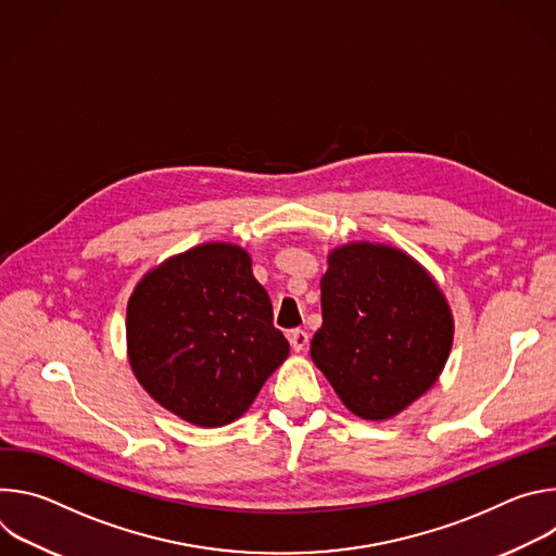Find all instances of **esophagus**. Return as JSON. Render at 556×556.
<instances>
[{
	"label": "esophagus",
	"instance_id": "esophagus-1",
	"mask_svg": "<svg viewBox=\"0 0 556 556\" xmlns=\"http://www.w3.org/2000/svg\"><path fill=\"white\" fill-rule=\"evenodd\" d=\"M288 341H290V348H292L294 352H303L305 345H307V332H303V330H290V332H288Z\"/></svg>",
	"mask_w": 556,
	"mask_h": 556
}]
</instances>
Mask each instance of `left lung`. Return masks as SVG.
<instances>
[{"label": "left lung", "mask_w": 556, "mask_h": 556, "mask_svg": "<svg viewBox=\"0 0 556 556\" xmlns=\"http://www.w3.org/2000/svg\"><path fill=\"white\" fill-rule=\"evenodd\" d=\"M324 326L309 343L341 403L389 420L433 387L453 345V314L435 279L407 253L352 242L328 255Z\"/></svg>", "instance_id": "obj_1"}]
</instances>
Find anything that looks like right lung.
I'll return each mask as SVG.
<instances>
[{
  "label": "right lung",
  "instance_id": "right-lung-1",
  "mask_svg": "<svg viewBox=\"0 0 556 556\" xmlns=\"http://www.w3.org/2000/svg\"><path fill=\"white\" fill-rule=\"evenodd\" d=\"M290 345L251 255L211 242L149 270L127 303V356L151 399L195 427H224L257 399Z\"/></svg>",
  "mask_w": 556,
  "mask_h": 556
}]
</instances>
